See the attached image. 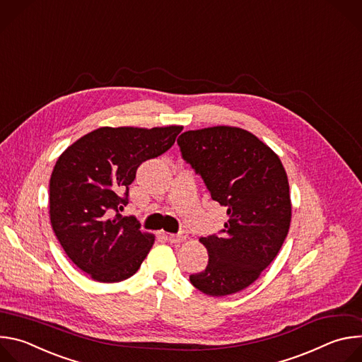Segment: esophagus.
<instances>
[{"label":"esophagus","instance_id":"esophagus-1","mask_svg":"<svg viewBox=\"0 0 362 362\" xmlns=\"http://www.w3.org/2000/svg\"><path fill=\"white\" fill-rule=\"evenodd\" d=\"M168 239L172 243H182V242H185L187 239V233L186 232H180L177 235H169Z\"/></svg>","mask_w":362,"mask_h":362}]
</instances>
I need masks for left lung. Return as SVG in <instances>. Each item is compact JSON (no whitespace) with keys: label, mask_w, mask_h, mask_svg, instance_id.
<instances>
[{"label":"left lung","mask_w":362,"mask_h":362,"mask_svg":"<svg viewBox=\"0 0 362 362\" xmlns=\"http://www.w3.org/2000/svg\"><path fill=\"white\" fill-rule=\"evenodd\" d=\"M177 143L229 218L222 236L199 239L209 262L190 282L209 296L243 291L275 259L288 235L292 204L285 168L268 144L240 127L189 130Z\"/></svg>","instance_id":"1"}]
</instances>
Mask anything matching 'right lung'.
Listing matches in <instances>:
<instances>
[{"instance_id":"right-lung-1","label":"right lung","mask_w":362,"mask_h":362,"mask_svg":"<svg viewBox=\"0 0 362 362\" xmlns=\"http://www.w3.org/2000/svg\"><path fill=\"white\" fill-rule=\"evenodd\" d=\"M183 126L98 127L62 154L49 179V222L71 262L103 284L133 276L154 243L123 218L137 168L160 156Z\"/></svg>"}]
</instances>
